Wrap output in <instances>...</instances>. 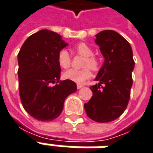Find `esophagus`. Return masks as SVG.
I'll return each mask as SVG.
<instances>
[{"instance_id":"esophagus-1","label":"esophagus","mask_w":153,"mask_h":153,"mask_svg":"<svg viewBox=\"0 0 153 153\" xmlns=\"http://www.w3.org/2000/svg\"><path fill=\"white\" fill-rule=\"evenodd\" d=\"M83 87V85H81V84H78V85H77V88H78V89H80V88H82Z\"/></svg>"}]
</instances>
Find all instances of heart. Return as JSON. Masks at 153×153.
Returning a JSON list of instances; mask_svg holds the SVG:
<instances>
[{"instance_id": "1", "label": "heart", "mask_w": 153, "mask_h": 153, "mask_svg": "<svg viewBox=\"0 0 153 153\" xmlns=\"http://www.w3.org/2000/svg\"><path fill=\"white\" fill-rule=\"evenodd\" d=\"M74 51L78 55L85 57V60H83V67H88V68H84L82 70L70 69L64 72L63 77L65 79L73 81L74 83H82L91 77L92 74L89 68L93 71H97L99 69V61L96 57L93 56V49L84 42L77 44L74 48ZM57 61L59 65L63 69H67L70 67L71 64V58L69 52L65 49H62L59 51L57 56Z\"/></svg>"}]
</instances>
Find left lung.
<instances>
[{
	"mask_svg": "<svg viewBox=\"0 0 153 153\" xmlns=\"http://www.w3.org/2000/svg\"><path fill=\"white\" fill-rule=\"evenodd\" d=\"M95 36L105 61L95 79L98 83L90 87L93 97L84 109L94 121L106 123L119 118L128 106L134 60L130 44L118 33L104 30Z\"/></svg>",
	"mask_w": 153,
	"mask_h": 153,
	"instance_id": "1",
	"label": "left lung"
}]
</instances>
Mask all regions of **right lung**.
Here are the masks:
<instances>
[{
	"instance_id": "right-lung-1",
	"label": "right lung",
	"mask_w": 153,
	"mask_h": 153,
	"mask_svg": "<svg viewBox=\"0 0 153 153\" xmlns=\"http://www.w3.org/2000/svg\"><path fill=\"white\" fill-rule=\"evenodd\" d=\"M67 45L60 34L43 29L28 37L18 54L22 105L38 120L56 119L62 112L65 98L76 92L74 82L60 80L61 69L57 56Z\"/></svg>"
}]
</instances>
